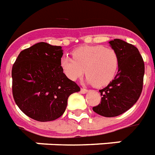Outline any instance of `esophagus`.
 Wrapping results in <instances>:
<instances>
[{"instance_id": "obj_1", "label": "esophagus", "mask_w": 155, "mask_h": 155, "mask_svg": "<svg viewBox=\"0 0 155 155\" xmlns=\"http://www.w3.org/2000/svg\"><path fill=\"white\" fill-rule=\"evenodd\" d=\"M88 91H89V90L87 89H84V88H81V92L82 93V94H85V93H87Z\"/></svg>"}]
</instances>
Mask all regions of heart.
Masks as SVG:
<instances>
[{
	"label": "heart",
	"mask_w": 155,
	"mask_h": 155,
	"mask_svg": "<svg viewBox=\"0 0 155 155\" xmlns=\"http://www.w3.org/2000/svg\"><path fill=\"white\" fill-rule=\"evenodd\" d=\"M72 58L61 57V68L66 77L75 81L85 71L86 81L104 87L113 81L120 65L118 53L103 45L81 46L72 51Z\"/></svg>",
	"instance_id": "1"
}]
</instances>
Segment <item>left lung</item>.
I'll list each match as a JSON object with an SVG mask.
<instances>
[{
    "label": "left lung",
    "mask_w": 155,
    "mask_h": 155,
    "mask_svg": "<svg viewBox=\"0 0 155 155\" xmlns=\"http://www.w3.org/2000/svg\"><path fill=\"white\" fill-rule=\"evenodd\" d=\"M109 44L119 56L117 74L107 87L100 89L101 102L93 107L99 115L112 117L127 112L141 94L145 64L140 51L132 44L116 38Z\"/></svg>",
    "instance_id": "1"
}]
</instances>
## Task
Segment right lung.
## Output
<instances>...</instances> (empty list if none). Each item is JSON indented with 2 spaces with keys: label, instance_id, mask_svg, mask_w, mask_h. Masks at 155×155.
<instances>
[{
  "label": "right lung",
  "instance_id": "add662e5",
  "mask_svg": "<svg viewBox=\"0 0 155 155\" xmlns=\"http://www.w3.org/2000/svg\"><path fill=\"white\" fill-rule=\"evenodd\" d=\"M60 46L38 42L19 54L12 67V94L25 115L38 121L56 120L62 115L69 96L81 88L61 68Z\"/></svg>",
  "mask_w": 155,
  "mask_h": 155
}]
</instances>
